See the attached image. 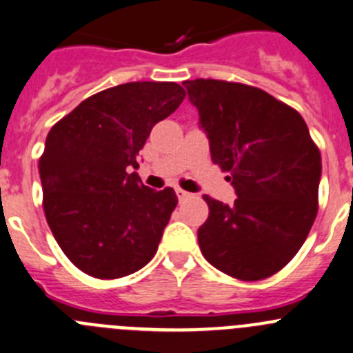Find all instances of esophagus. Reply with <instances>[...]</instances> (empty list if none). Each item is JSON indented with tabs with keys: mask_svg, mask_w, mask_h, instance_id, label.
<instances>
[{
	"mask_svg": "<svg viewBox=\"0 0 353 353\" xmlns=\"http://www.w3.org/2000/svg\"><path fill=\"white\" fill-rule=\"evenodd\" d=\"M176 194H177V198H179V201H183L184 198L190 196V193H188V191H184V190H181V188H176Z\"/></svg>",
	"mask_w": 353,
	"mask_h": 353,
	"instance_id": "34e87169",
	"label": "esophagus"
}]
</instances>
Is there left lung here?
<instances>
[{
  "instance_id": "obj_1",
  "label": "left lung",
  "mask_w": 353,
  "mask_h": 353,
  "mask_svg": "<svg viewBox=\"0 0 353 353\" xmlns=\"http://www.w3.org/2000/svg\"><path fill=\"white\" fill-rule=\"evenodd\" d=\"M210 141L212 162L234 186L225 205L205 194L198 229L205 259L231 278L260 281L302 248L317 215L321 152L302 115L241 82L184 81Z\"/></svg>"
}]
</instances>
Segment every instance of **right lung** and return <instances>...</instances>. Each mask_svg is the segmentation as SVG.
<instances>
[{"label":"right lung","instance_id":"right-lung-1","mask_svg":"<svg viewBox=\"0 0 353 353\" xmlns=\"http://www.w3.org/2000/svg\"><path fill=\"white\" fill-rule=\"evenodd\" d=\"M176 82H128L85 98L48 132L39 159L48 225L85 274L117 279L157 253L177 205L172 188L155 191L136 172L157 122L183 103Z\"/></svg>","mask_w":353,"mask_h":353}]
</instances>
